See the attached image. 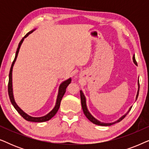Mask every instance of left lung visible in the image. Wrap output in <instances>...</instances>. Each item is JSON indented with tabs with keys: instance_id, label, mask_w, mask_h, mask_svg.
<instances>
[{
	"instance_id": "obj_1",
	"label": "left lung",
	"mask_w": 149,
	"mask_h": 149,
	"mask_svg": "<svg viewBox=\"0 0 149 149\" xmlns=\"http://www.w3.org/2000/svg\"><path fill=\"white\" fill-rule=\"evenodd\" d=\"M133 60H134V62L135 63L136 65H137V62L136 61V59H135V57H133ZM138 93H139V89H138V95H137V97H136V98H137L138 96ZM80 95H81V106H82V109H83V113H84L85 115L86 116V117L88 119L89 121L92 122L93 123L95 124V125H102V126H109V125H112L113 124H115L116 123H118V122H120L121 121V120H123L124 118L125 117V116L127 115L128 113H129L130 110H131L132 107L130 108L129 111L127 112V113L125 114V115H123V117H121V118L119 120H117V121L114 122V123H102V122L97 121V119H95L94 117H93L92 115H91L90 113H89V112L88 111V110L87 109V106H86V101H85V97L84 94H83V93L82 92V91H80Z\"/></svg>"
}]
</instances>
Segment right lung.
<instances>
[{"label":"right lung","instance_id":"obj_1","mask_svg":"<svg viewBox=\"0 0 149 149\" xmlns=\"http://www.w3.org/2000/svg\"><path fill=\"white\" fill-rule=\"evenodd\" d=\"M33 32V30L30 31L29 32H28L27 34L24 36V37L22 38V39L20 40L19 45H18V47L17 49V51H16V54H15V57L14 58V60L13 61V63L11 64V69H10L9 71V83H8V93H9V96L10 98V100H11V102L13 106L14 107V108L16 109L18 113H19V115L22 116V117L24 118V119H26V121H32V122H45L47 121H49V120L52 119V118L54 117V116L56 115L57 112H58L59 108H60V102L61 100H62V97L64 96L65 92H66V88L68 87V85L70 84L71 83V79H69L68 80L65 81L63 82L62 84L60 85V88H59V92H58V98H57V101H56V104L55 106L54 109L52 110V111L50 112L49 113H48L47 115L44 116V117H32L31 116L28 115L27 114L24 113V112L22 111L21 109H19V107L16 104L15 100H14L13 98V89H12V70H13V66L14 65V63H15L16 58H17V55H18V52H19V48L21 47V45L23 42V40H24L26 36H28L30 33Z\"/></svg>","mask_w":149,"mask_h":149}]
</instances>
